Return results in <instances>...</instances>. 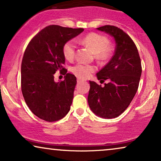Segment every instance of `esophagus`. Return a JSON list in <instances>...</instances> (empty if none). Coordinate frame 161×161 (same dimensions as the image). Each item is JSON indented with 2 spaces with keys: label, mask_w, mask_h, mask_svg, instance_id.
<instances>
[{
  "label": "esophagus",
  "mask_w": 161,
  "mask_h": 161,
  "mask_svg": "<svg viewBox=\"0 0 161 161\" xmlns=\"http://www.w3.org/2000/svg\"><path fill=\"white\" fill-rule=\"evenodd\" d=\"M85 80H83V79H81V78H78V80H77V81H78V83H80V82H83V81H84Z\"/></svg>",
  "instance_id": "obj_1"
}]
</instances>
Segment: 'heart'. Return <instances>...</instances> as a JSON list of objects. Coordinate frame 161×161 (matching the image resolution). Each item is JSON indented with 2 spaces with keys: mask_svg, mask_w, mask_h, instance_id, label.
<instances>
[{
  "mask_svg": "<svg viewBox=\"0 0 161 161\" xmlns=\"http://www.w3.org/2000/svg\"><path fill=\"white\" fill-rule=\"evenodd\" d=\"M83 45L89 47L100 60H105L111 56L112 47L106 37L97 33H89L81 39ZM63 55L68 61L74 58L75 53V45L74 42L69 40L63 46ZM96 68L93 65L77 64L71 68V71L78 78H84L89 77L95 71Z\"/></svg>",
  "mask_w": 161,
  "mask_h": 161,
  "instance_id": "obj_1",
  "label": "heart"
}]
</instances>
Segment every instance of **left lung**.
Listing matches in <instances>:
<instances>
[{
    "instance_id": "left-lung-1",
    "label": "left lung",
    "mask_w": 161,
    "mask_h": 161,
    "mask_svg": "<svg viewBox=\"0 0 161 161\" xmlns=\"http://www.w3.org/2000/svg\"><path fill=\"white\" fill-rule=\"evenodd\" d=\"M97 29L114 37L116 42L114 55L100 71L97 73L101 86L89 81L88 103L96 115L105 119L117 117L133 100L137 92L142 75L141 58L136 45L128 34L114 25H104Z\"/></svg>"
}]
</instances>
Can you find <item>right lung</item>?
I'll list each match as a JSON object with an SVG mask.
<instances>
[{"mask_svg": "<svg viewBox=\"0 0 161 161\" xmlns=\"http://www.w3.org/2000/svg\"><path fill=\"white\" fill-rule=\"evenodd\" d=\"M83 28L48 25L33 37L24 52L21 64V90L31 111L46 122H56L70 110L77 83L74 75L63 67L64 44L83 31ZM57 71L65 75L56 83Z\"/></svg>", "mask_w": 161, "mask_h": 161, "instance_id": "right-lung-1", "label": "right lung"}]
</instances>
